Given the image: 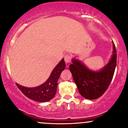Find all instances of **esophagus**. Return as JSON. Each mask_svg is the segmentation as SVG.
Instances as JSON below:
<instances>
[{
	"label": "esophagus",
	"mask_w": 128,
	"mask_h": 128,
	"mask_svg": "<svg viewBox=\"0 0 128 128\" xmlns=\"http://www.w3.org/2000/svg\"><path fill=\"white\" fill-rule=\"evenodd\" d=\"M71 60H72V57H71L70 55L69 54L65 55V56H64V60H65L66 64H68V63L70 62Z\"/></svg>",
	"instance_id": "1"
}]
</instances>
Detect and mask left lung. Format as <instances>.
<instances>
[{"mask_svg": "<svg viewBox=\"0 0 128 128\" xmlns=\"http://www.w3.org/2000/svg\"><path fill=\"white\" fill-rule=\"evenodd\" d=\"M113 54L108 62L99 70H92L87 68L81 60L73 58L69 66L79 92L87 99L100 98L108 88L112 80L116 64V50L112 41Z\"/></svg>", "mask_w": 128, "mask_h": 128, "instance_id": "left-lung-1", "label": "left lung"}]
</instances>
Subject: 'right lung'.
<instances>
[{
    "label": "right lung",
    "mask_w": 128,
    "mask_h": 128,
    "mask_svg": "<svg viewBox=\"0 0 128 128\" xmlns=\"http://www.w3.org/2000/svg\"><path fill=\"white\" fill-rule=\"evenodd\" d=\"M66 63L64 59L54 68L49 78L45 82L38 86L28 88L16 83L21 92L30 99L40 102H45L52 100L54 97L58 86V81L61 72L65 69Z\"/></svg>",
    "instance_id": "1"
}]
</instances>
